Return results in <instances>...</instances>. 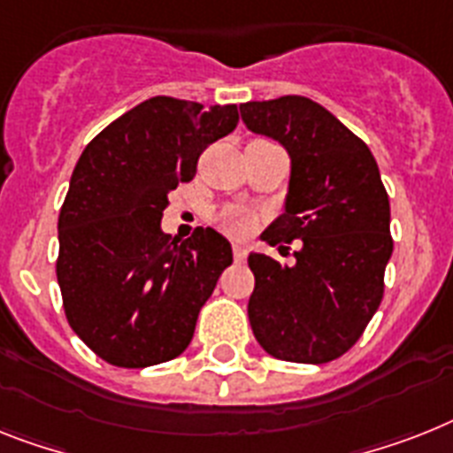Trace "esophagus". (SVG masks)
I'll use <instances>...</instances> for the list:
<instances>
[{
  "instance_id": "1",
  "label": "esophagus",
  "mask_w": 453,
  "mask_h": 453,
  "mask_svg": "<svg viewBox=\"0 0 453 453\" xmlns=\"http://www.w3.org/2000/svg\"><path fill=\"white\" fill-rule=\"evenodd\" d=\"M245 257H248V250L242 248V245H234V259L241 264V261H245Z\"/></svg>"
}]
</instances>
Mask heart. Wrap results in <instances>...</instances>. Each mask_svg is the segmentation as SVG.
<instances>
[{
  "mask_svg": "<svg viewBox=\"0 0 453 453\" xmlns=\"http://www.w3.org/2000/svg\"><path fill=\"white\" fill-rule=\"evenodd\" d=\"M222 229L229 231L234 235H241V234H248L252 229L254 218L250 215L248 211H241V208H231V211L222 212Z\"/></svg>",
  "mask_w": 453,
  "mask_h": 453,
  "instance_id": "b5f03b06",
  "label": "heart"
}]
</instances>
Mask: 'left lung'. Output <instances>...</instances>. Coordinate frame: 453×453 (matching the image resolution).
<instances>
[{
  "label": "left lung",
  "mask_w": 453,
  "mask_h": 453,
  "mask_svg": "<svg viewBox=\"0 0 453 453\" xmlns=\"http://www.w3.org/2000/svg\"><path fill=\"white\" fill-rule=\"evenodd\" d=\"M241 118L291 159L285 212L261 238L303 242L294 266L248 257L252 334L275 358L328 364L361 338L382 303L394 241L380 168L368 145L308 96L248 101Z\"/></svg>",
  "instance_id": "1"
}]
</instances>
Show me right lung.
Segmentation results:
<instances>
[{"instance_id": "obj_1", "label": "right lung", "mask_w": 453, "mask_h": 453, "mask_svg": "<svg viewBox=\"0 0 453 453\" xmlns=\"http://www.w3.org/2000/svg\"><path fill=\"white\" fill-rule=\"evenodd\" d=\"M238 125L235 104L152 96L96 134L59 211L58 282L69 326L118 368L180 357L203 303L231 266V242L199 226L162 231L168 192L196 175L199 155Z\"/></svg>"}]
</instances>
